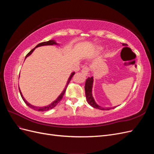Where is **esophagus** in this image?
Returning <instances> with one entry per match:
<instances>
[{
  "label": "esophagus",
  "instance_id": "1",
  "mask_svg": "<svg viewBox=\"0 0 154 154\" xmlns=\"http://www.w3.org/2000/svg\"><path fill=\"white\" fill-rule=\"evenodd\" d=\"M88 72H89V68H88V67L87 66H84L83 68H82V73L84 74V75L87 76V74H88Z\"/></svg>",
  "mask_w": 154,
  "mask_h": 154
}]
</instances>
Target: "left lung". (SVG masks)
I'll return each instance as SVG.
<instances>
[{
    "mask_svg": "<svg viewBox=\"0 0 154 154\" xmlns=\"http://www.w3.org/2000/svg\"><path fill=\"white\" fill-rule=\"evenodd\" d=\"M123 45H126V44H123ZM93 77H89L88 78L86 82H85V96H86V99L88 103L90 105H91L92 107H94L95 109H98L100 110H110L111 109H114L116 106L114 107H102L100 105H97L94 99V97L92 96V88L93 85Z\"/></svg>",
    "mask_w": 154,
    "mask_h": 154,
    "instance_id": "8db88e82",
    "label": "left lung"
}]
</instances>
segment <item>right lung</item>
Masks as SVG:
<instances>
[{"mask_svg":"<svg viewBox=\"0 0 154 154\" xmlns=\"http://www.w3.org/2000/svg\"><path fill=\"white\" fill-rule=\"evenodd\" d=\"M58 45V44L57 42H55L54 40H49V41H48V42H44L40 43L39 44L37 45L34 49H32L30 51V52L26 56L25 59H26L27 57H29V56L30 54H31L33 52L34 50H35L36 48L40 47V46H44V45ZM74 74H75V72H73L71 73V76H69V79H68V81H67V83H66V87H65L63 91L61 93V94H60V95L57 97V100H56L55 101H54L53 102V103H51V104H49V105H47V106H34V105H31L29 103H28V102H27V101L26 100V99L24 98V97H23V95H22V92H21V91H20V88H19L20 94V95H21L22 98L23 100H24V101L25 102V103H26L27 106H28L29 107H30L31 109H33V110H35L39 111V112H44V111H48V110H51V109H52L54 108V107H55L56 106H57V105L59 103V102H60V101H61V100L62 99V97H63V95H64V94H65V92H66V91L67 85H69V83L70 81L71 80V79H72V76H74Z\"/></svg>","mask_w":154,"mask_h":154,"instance_id":"obj_1","label":"right lung"}]
</instances>
